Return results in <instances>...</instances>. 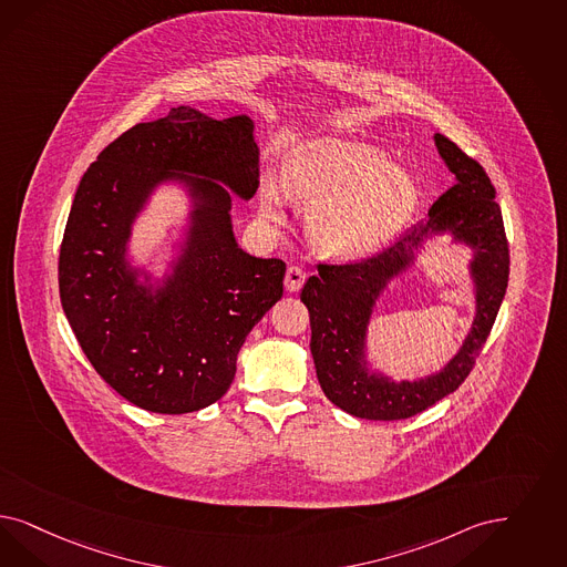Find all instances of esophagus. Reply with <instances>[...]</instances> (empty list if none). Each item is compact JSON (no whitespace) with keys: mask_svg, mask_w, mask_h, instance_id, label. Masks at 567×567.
<instances>
[{"mask_svg":"<svg viewBox=\"0 0 567 567\" xmlns=\"http://www.w3.org/2000/svg\"><path fill=\"white\" fill-rule=\"evenodd\" d=\"M303 282H306V270L303 268H299V266H291L289 270H287V276H285V287H287V291H299L301 287H303Z\"/></svg>","mask_w":567,"mask_h":567,"instance_id":"34e87169","label":"esophagus"}]
</instances>
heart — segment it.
<instances>
[{"label": "heart", "mask_w": 567, "mask_h": 567, "mask_svg": "<svg viewBox=\"0 0 567 567\" xmlns=\"http://www.w3.org/2000/svg\"><path fill=\"white\" fill-rule=\"evenodd\" d=\"M282 190L310 207L306 233L316 251L339 259H362L388 247L419 207L421 188L409 169L395 167L377 146L322 137L303 144L287 161ZM280 195L266 186L261 214L282 217Z\"/></svg>", "instance_id": "obj_1"}]
</instances>
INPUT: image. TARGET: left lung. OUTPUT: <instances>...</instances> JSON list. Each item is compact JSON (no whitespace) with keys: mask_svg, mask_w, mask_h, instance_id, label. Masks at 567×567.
I'll list each match as a JSON object with an SVG mask.
<instances>
[{"mask_svg":"<svg viewBox=\"0 0 567 567\" xmlns=\"http://www.w3.org/2000/svg\"><path fill=\"white\" fill-rule=\"evenodd\" d=\"M435 146L456 182L431 205L430 215L381 254L348 264H318V274L301 291L310 312L318 383L334 406L358 419H409L458 390L475 367L507 291V235L488 174L449 137L435 134ZM449 229L476 251L472 272L478 313L462 352L442 372L419 382L395 384L369 373L363 339L375 297L410 265L413 251L431 231Z\"/></svg>","mask_w":567,"mask_h":567,"instance_id":"obj_1","label":"left lung"}]
</instances>
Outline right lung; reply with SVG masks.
I'll list each match as a JSON object with an SVG mask.
<instances>
[{"label": "right lung", "mask_w": 567, "mask_h": 567, "mask_svg": "<svg viewBox=\"0 0 567 567\" xmlns=\"http://www.w3.org/2000/svg\"><path fill=\"white\" fill-rule=\"evenodd\" d=\"M165 178L192 186L196 212L175 276L153 295L128 270L124 247ZM226 185L240 198L259 186L254 121H215L190 106L121 134L79 182L60 245L62 310L100 377L144 411L184 414L217 402L247 334L282 297L285 261L238 249Z\"/></svg>", "instance_id": "obj_1"}]
</instances>
